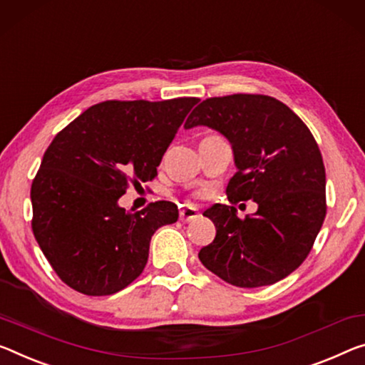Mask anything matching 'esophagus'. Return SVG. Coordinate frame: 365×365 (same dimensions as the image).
Listing matches in <instances>:
<instances>
[{
    "mask_svg": "<svg viewBox=\"0 0 365 365\" xmlns=\"http://www.w3.org/2000/svg\"><path fill=\"white\" fill-rule=\"evenodd\" d=\"M199 217H200L199 210L192 205H186V207H182L181 210H179V220H181V222H192Z\"/></svg>",
    "mask_w": 365,
    "mask_h": 365,
    "instance_id": "1",
    "label": "esophagus"
}]
</instances>
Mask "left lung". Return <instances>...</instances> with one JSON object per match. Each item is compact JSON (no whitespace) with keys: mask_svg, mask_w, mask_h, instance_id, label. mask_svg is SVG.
<instances>
[{"mask_svg":"<svg viewBox=\"0 0 365 365\" xmlns=\"http://www.w3.org/2000/svg\"><path fill=\"white\" fill-rule=\"evenodd\" d=\"M195 125L215 128L232 143L237 173L227 186L228 200L257 204L245 218L232 205L204 212L217 235L199 251L200 262L237 287L279 282L305 261L327 215L317 140L292 109L264 94L202 101L184 124Z\"/></svg>","mask_w":365,"mask_h":365,"instance_id":"obj_1","label":"left lung"}]
</instances>
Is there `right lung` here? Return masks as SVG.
Listing matches in <instances>:
<instances>
[{
    "label": "right lung",
    "mask_w": 365,
    "mask_h": 365,
    "mask_svg": "<svg viewBox=\"0 0 365 365\" xmlns=\"http://www.w3.org/2000/svg\"><path fill=\"white\" fill-rule=\"evenodd\" d=\"M197 103V98L106 101L55 135L32 181V232L68 287L112 295L142 274L151 237L178 220V207L158 200L125 212L117 200L130 184L155 179Z\"/></svg>",
    "instance_id": "1"
}]
</instances>
